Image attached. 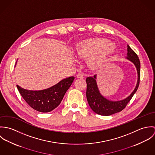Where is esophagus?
Returning <instances> with one entry per match:
<instances>
[{
	"label": "esophagus",
	"mask_w": 155,
	"mask_h": 155,
	"mask_svg": "<svg viewBox=\"0 0 155 155\" xmlns=\"http://www.w3.org/2000/svg\"><path fill=\"white\" fill-rule=\"evenodd\" d=\"M77 78H79V79H83V78H84V75H83L81 73H78V74H77Z\"/></svg>",
	"instance_id": "obj_1"
}]
</instances>
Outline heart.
I'll return each instance as SVG.
<instances>
[{
  "label": "heart",
  "mask_w": 155,
  "mask_h": 155,
  "mask_svg": "<svg viewBox=\"0 0 155 155\" xmlns=\"http://www.w3.org/2000/svg\"><path fill=\"white\" fill-rule=\"evenodd\" d=\"M115 48L110 42L103 38H92L82 41L76 47V54L81 58L87 59L91 69L101 66L113 54Z\"/></svg>",
  "instance_id": "obj_1"
}]
</instances>
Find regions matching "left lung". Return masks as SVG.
<instances>
[{
	"mask_svg": "<svg viewBox=\"0 0 155 155\" xmlns=\"http://www.w3.org/2000/svg\"><path fill=\"white\" fill-rule=\"evenodd\" d=\"M127 55L126 58L132 62L137 71V82L131 94L126 98L113 101L105 98L100 92L97 83V74L86 79L87 84V98L91 109L97 114L103 116H110L122 110L132 98L139 86L140 79V62L136 53L127 45Z\"/></svg>",
	"mask_w": 155,
	"mask_h": 155,
	"instance_id": "obj_1",
	"label": "left lung"
}]
</instances>
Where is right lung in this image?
Instances as JSON below:
<instances>
[{
  "mask_svg": "<svg viewBox=\"0 0 155 155\" xmlns=\"http://www.w3.org/2000/svg\"><path fill=\"white\" fill-rule=\"evenodd\" d=\"M74 79V76L67 78L50 88L39 91L25 89L18 85L17 87L24 100L31 108L40 112L47 113L59 106Z\"/></svg>",
  "mask_w": 155,
  "mask_h": 155,
  "instance_id": "1",
  "label": "right lung"
}]
</instances>
